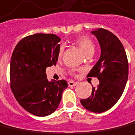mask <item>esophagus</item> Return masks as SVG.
<instances>
[{
	"instance_id": "esophagus-1",
	"label": "esophagus",
	"mask_w": 135,
	"mask_h": 135,
	"mask_svg": "<svg viewBox=\"0 0 135 135\" xmlns=\"http://www.w3.org/2000/svg\"><path fill=\"white\" fill-rule=\"evenodd\" d=\"M69 86H70V87H73V86H75V85H77V82H74V81H69Z\"/></svg>"
}]
</instances>
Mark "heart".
<instances>
[{
	"instance_id": "1",
	"label": "heart",
	"mask_w": 135,
	"mask_h": 135,
	"mask_svg": "<svg viewBox=\"0 0 135 135\" xmlns=\"http://www.w3.org/2000/svg\"><path fill=\"white\" fill-rule=\"evenodd\" d=\"M74 43L79 46V47L85 52V54L88 55L90 53H93L94 51V42L90 38L85 36H78L74 39ZM64 51V47L63 45L59 47L58 52V57L61 58L63 56Z\"/></svg>"
}]
</instances>
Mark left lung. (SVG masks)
Here are the masks:
<instances>
[{
  "mask_svg": "<svg viewBox=\"0 0 135 135\" xmlns=\"http://www.w3.org/2000/svg\"><path fill=\"white\" fill-rule=\"evenodd\" d=\"M100 45L99 61L88 74L97 77L99 84L92 86V93L80 103L86 110L103 113L113 107L123 94L129 74V64L122 43L116 36L104 28L91 31Z\"/></svg>",
  "mask_w": 135,
  "mask_h": 135,
  "instance_id": "obj_1",
  "label": "left lung"
}]
</instances>
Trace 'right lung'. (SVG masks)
Returning a JSON list of instances; mask_svg holds the SVG:
<instances>
[{"mask_svg":"<svg viewBox=\"0 0 135 135\" xmlns=\"http://www.w3.org/2000/svg\"><path fill=\"white\" fill-rule=\"evenodd\" d=\"M61 38L52 33H36L21 39L10 64V87L18 103L40 117L52 114L68 87L64 80L49 82L46 68L55 66Z\"/></svg>","mask_w":135,"mask_h":135,"instance_id":"1","label":"right lung"}]
</instances>
